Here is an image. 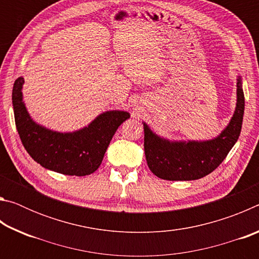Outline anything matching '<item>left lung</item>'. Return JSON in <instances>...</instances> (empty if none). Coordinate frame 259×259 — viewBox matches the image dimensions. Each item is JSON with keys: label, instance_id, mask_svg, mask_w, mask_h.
I'll list each match as a JSON object with an SVG mask.
<instances>
[{"label": "left lung", "instance_id": "left-lung-1", "mask_svg": "<svg viewBox=\"0 0 259 259\" xmlns=\"http://www.w3.org/2000/svg\"><path fill=\"white\" fill-rule=\"evenodd\" d=\"M244 95L241 76L236 83V107L226 128L210 140H169L153 133L144 124V150L148 168L165 181H195L210 172L224 161L234 146L242 128Z\"/></svg>", "mask_w": 259, "mask_h": 259}]
</instances>
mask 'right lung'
<instances>
[{"label": "right lung", "instance_id": "add662e5", "mask_svg": "<svg viewBox=\"0 0 259 259\" xmlns=\"http://www.w3.org/2000/svg\"><path fill=\"white\" fill-rule=\"evenodd\" d=\"M24 78L12 89L15 121L21 143L32 159L43 168L68 176H87L99 168L114 134L130 114L107 111L91 123L73 133H58L37 124L23 102Z\"/></svg>", "mask_w": 259, "mask_h": 259}]
</instances>
